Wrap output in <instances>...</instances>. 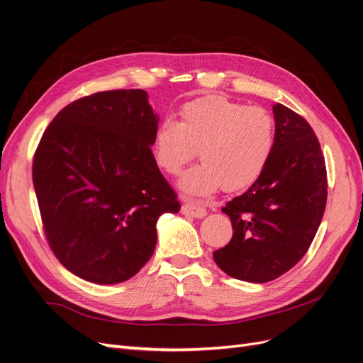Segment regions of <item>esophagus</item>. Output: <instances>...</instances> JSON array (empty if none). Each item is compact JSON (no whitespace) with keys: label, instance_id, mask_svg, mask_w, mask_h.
Instances as JSON below:
<instances>
[{"label":"esophagus","instance_id":"obj_1","mask_svg":"<svg viewBox=\"0 0 363 363\" xmlns=\"http://www.w3.org/2000/svg\"><path fill=\"white\" fill-rule=\"evenodd\" d=\"M182 213L194 216V218H203V216H206L207 211H206V208H204L203 206L196 204L195 201H186V203L182 206Z\"/></svg>","mask_w":363,"mask_h":363}]
</instances>
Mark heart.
<instances>
[{
    "label": "heart",
    "mask_w": 363,
    "mask_h": 363,
    "mask_svg": "<svg viewBox=\"0 0 363 363\" xmlns=\"http://www.w3.org/2000/svg\"><path fill=\"white\" fill-rule=\"evenodd\" d=\"M274 145L276 123L267 108L221 96L186 103L179 123L163 118L152 136L156 162L171 175L182 174L199 150L203 162L182 180L192 195H207L221 184L225 191L248 188L265 171Z\"/></svg>",
    "instance_id": "1"
}]
</instances>
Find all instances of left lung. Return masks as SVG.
<instances>
[{
    "mask_svg": "<svg viewBox=\"0 0 363 363\" xmlns=\"http://www.w3.org/2000/svg\"><path fill=\"white\" fill-rule=\"evenodd\" d=\"M272 112V156L248 191L223 207L233 236L213 251L225 274L251 283L271 281L298 263L318 232L327 201L325 160L311 124L280 103Z\"/></svg>",
    "mask_w": 363,
    "mask_h": 363,
    "instance_id": "1",
    "label": "left lung"
}]
</instances>
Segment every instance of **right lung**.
<instances>
[{
  "instance_id": "add662e5",
  "label": "right lung",
  "mask_w": 363,
  "mask_h": 363,
  "mask_svg": "<svg viewBox=\"0 0 363 363\" xmlns=\"http://www.w3.org/2000/svg\"><path fill=\"white\" fill-rule=\"evenodd\" d=\"M157 115L142 89L86 95L56 115L33 157V184L54 256L92 283L125 281L156 248V224L180 201L151 145Z\"/></svg>"
}]
</instances>
